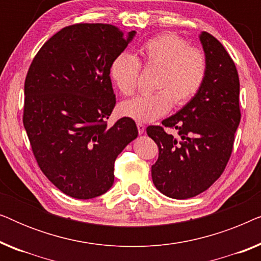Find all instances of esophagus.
<instances>
[{
  "label": "esophagus",
  "mask_w": 261,
  "mask_h": 261,
  "mask_svg": "<svg viewBox=\"0 0 261 261\" xmlns=\"http://www.w3.org/2000/svg\"><path fill=\"white\" fill-rule=\"evenodd\" d=\"M137 127H138V132H139V134H144V132H145V129H146V126H145V124H142V123L139 122V123L137 124Z\"/></svg>",
  "instance_id": "1"
}]
</instances>
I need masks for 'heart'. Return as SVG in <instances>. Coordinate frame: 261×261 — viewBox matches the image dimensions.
<instances>
[{
	"label": "heart",
	"mask_w": 261,
	"mask_h": 261,
	"mask_svg": "<svg viewBox=\"0 0 261 261\" xmlns=\"http://www.w3.org/2000/svg\"><path fill=\"white\" fill-rule=\"evenodd\" d=\"M139 55L147 67H159L154 94H142L119 106L121 115L138 122H151L165 115L172 107L184 106L201 90L206 74L204 53L189 46L185 39L163 33L146 40ZM141 64L137 57L123 52L110 64L109 74L124 96L133 94L140 76Z\"/></svg>",
	"instance_id": "1"
}]
</instances>
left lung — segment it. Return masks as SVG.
Wrapping results in <instances>:
<instances>
[{
	"instance_id": "left-lung-1",
	"label": "left lung",
	"mask_w": 261,
	"mask_h": 261,
	"mask_svg": "<svg viewBox=\"0 0 261 261\" xmlns=\"http://www.w3.org/2000/svg\"><path fill=\"white\" fill-rule=\"evenodd\" d=\"M199 40L206 59L204 83L179 112L148 126V137L158 145L159 156L152 165L155 188L167 197L185 199L205 191L219 179L233 151L241 113L238 70L223 45L202 32Z\"/></svg>"
}]
</instances>
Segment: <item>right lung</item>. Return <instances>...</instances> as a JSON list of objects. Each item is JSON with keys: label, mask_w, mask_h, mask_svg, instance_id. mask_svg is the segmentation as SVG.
I'll use <instances>...</instances> for the list:
<instances>
[{"label": "right lung", "mask_w": 261, "mask_h": 261, "mask_svg": "<svg viewBox=\"0 0 261 261\" xmlns=\"http://www.w3.org/2000/svg\"><path fill=\"white\" fill-rule=\"evenodd\" d=\"M107 23L64 27L42 45L24 81L23 126L40 170L78 199L106 194L114 163L138 137L134 120L107 121L115 107L110 64L134 38Z\"/></svg>", "instance_id": "right-lung-1"}]
</instances>
